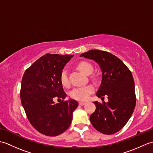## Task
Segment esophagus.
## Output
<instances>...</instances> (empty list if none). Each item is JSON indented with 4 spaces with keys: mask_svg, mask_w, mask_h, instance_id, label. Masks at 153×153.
Wrapping results in <instances>:
<instances>
[{
    "mask_svg": "<svg viewBox=\"0 0 153 153\" xmlns=\"http://www.w3.org/2000/svg\"><path fill=\"white\" fill-rule=\"evenodd\" d=\"M79 105L81 106H83L85 105V102H79Z\"/></svg>",
    "mask_w": 153,
    "mask_h": 153,
    "instance_id": "34e87169",
    "label": "esophagus"
}]
</instances>
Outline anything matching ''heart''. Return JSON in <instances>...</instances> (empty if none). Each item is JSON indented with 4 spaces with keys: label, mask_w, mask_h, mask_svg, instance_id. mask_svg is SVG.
Listing matches in <instances>:
<instances>
[{
    "label": "heart",
    "mask_w": 153,
    "mask_h": 153,
    "mask_svg": "<svg viewBox=\"0 0 153 153\" xmlns=\"http://www.w3.org/2000/svg\"><path fill=\"white\" fill-rule=\"evenodd\" d=\"M77 68L79 71L85 75H89L93 72V67L88 62L82 61L77 64ZM60 82L62 85L66 87L70 85L68 79V71L66 69H63L60 74ZM93 92V86L88 85L83 87H77L74 89L70 92V95L71 98L77 100H85L88 98L89 95Z\"/></svg>",
    "instance_id": "heart-1"
}]
</instances>
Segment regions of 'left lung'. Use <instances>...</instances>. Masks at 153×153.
<instances>
[{
  "label": "left lung",
  "instance_id": "1",
  "mask_svg": "<svg viewBox=\"0 0 153 153\" xmlns=\"http://www.w3.org/2000/svg\"><path fill=\"white\" fill-rule=\"evenodd\" d=\"M95 60L102 70V82L97 96L108 97V102L95 101V111L90 116L97 131L111 135L128 122L136 104L135 83L131 71L119 58L106 51L90 50L80 55Z\"/></svg>",
  "mask_w": 153,
  "mask_h": 153
}]
</instances>
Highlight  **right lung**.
<instances>
[{
  "mask_svg": "<svg viewBox=\"0 0 153 153\" xmlns=\"http://www.w3.org/2000/svg\"><path fill=\"white\" fill-rule=\"evenodd\" d=\"M73 55L47 54L25 70L22 77L20 98L29 122L41 134L56 136L69 128L78 106L76 100H64L66 94L60 74ZM54 97L62 98L59 103Z\"/></svg>",
  "mask_w": 153,
  "mask_h": 153,
  "instance_id": "obj_1",
  "label": "right lung"
}]
</instances>
